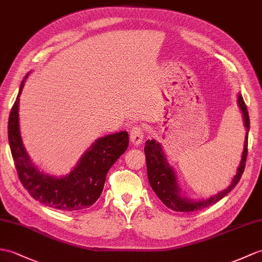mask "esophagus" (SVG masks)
I'll return each mask as SVG.
<instances>
[{"label":"esophagus","instance_id":"obj_1","mask_svg":"<svg viewBox=\"0 0 262 262\" xmlns=\"http://www.w3.org/2000/svg\"><path fill=\"white\" fill-rule=\"evenodd\" d=\"M129 138H130V142L133 145H135V146L141 145L143 139H144V133H143L141 127H139L138 125L134 126L133 129L130 130Z\"/></svg>","mask_w":262,"mask_h":262}]
</instances>
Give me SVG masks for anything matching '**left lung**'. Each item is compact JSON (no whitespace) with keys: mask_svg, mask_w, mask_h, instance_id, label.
Returning a JSON list of instances; mask_svg holds the SVG:
<instances>
[{"mask_svg":"<svg viewBox=\"0 0 262 262\" xmlns=\"http://www.w3.org/2000/svg\"><path fill=\"white\" fill-rule=\"evenodd\" d=\"M238 106L242 114L243 125H245L247 130L240 165L238 169H236V174L233 176L230 185L227 188H224L223 191L219 192L208 199L192 200L190 198L182 195L178 180H176V174L173 167L167 162L166 155L164 153L161 143L156 142L155 139H151V141L148 139V141H146L144 151L146 157V165H147V176L149 184L157 198L168 209L176 212H192L196 210H202L219 202L221 199L228 195L233 190L234 186L238 184L246 167V161L248 155V134L249 128H250V119H249L248 109L245 101H243L241 94L238 95Z\"/></svg>","mask_w":262,"mask_h":262,"instance_id":"obj_1","label":"left lung"}]
</instances>
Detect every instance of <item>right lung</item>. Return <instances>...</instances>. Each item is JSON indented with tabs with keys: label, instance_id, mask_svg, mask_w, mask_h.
Instances as JSON below:
<instances>
[{
	"label": "right lung",
	"instance_id": "right-lung-1",
	"mask_svg": "<svg viewBox=\"0 0 262 262\" xmlns=\"http://www.w3.org/2000/svg\"><path fill=\"white\" fill-rule=\"evenodd\" d=\"M28 76L21 82L8 124L11 153L21 183L34 200L52 209L68 212L87 209L99 199L109 168L128 147V134L119 132L96 139L64 176L40 172L24 148L20 132V95Z\"/></svg>",
	"mask_w": 262,
	"mask_h": 262
}]
</instances>
